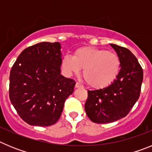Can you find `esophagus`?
Wrapping results in <instances>:
<instances>
[{
  "label": "esophagus",
  "instance_id": "obj_1",
  "mask_svg": "<svg viewBox=\"0 0 152 152\" xmlns=\"http://www.w3.org/2000/svg\"><path fill=\"white\" fill-rule=\"evenodd\" d=\"M75 88H84V86H83L82 84H80V83L77 82L76 83V84H75Z\"/></svg>",
  "mask_w": 152,
  "mask_h": 152
}]
</instances>
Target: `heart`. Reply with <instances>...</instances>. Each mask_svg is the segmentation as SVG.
I'll use <instances>...</instances> for the list:
<instances>
[{
    "mask_svg": "<svg viewBox=\"0 0 152 152\" xmlns=\"http://www.w3.org/2000/svg\"><path fill=\"white\" fill-rule=\"evenodd\" d=\"M61 68L67 76L78 75L81 69L88 85L101 89L116 80L120 70V60L115 53L106 49L86 46L77 49L73 56H64Z\"/></svg>",
    "mask_w": 152,
    "mask_h": 152,
    "instance_id": "1",
    "label": "heart"
}]
</instances>
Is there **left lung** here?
<instances>
[{
	"instance_id": "1",
	"label": "left lung",
	"mask_w": 152,
	"mask_h": 152,
	"mask_svg": "<svg viewBox=\"0 0 152 152\" xmlns=\"http://www.w3.org/2000/svg\"><path fill=\"white\" fill-rule=\"evenodd\" d=\"M120 60V71L113 82L103 89L88 91L84 109L91 121L109 123L125 117L140 95L143 70L128 49L110 44Z\"/></svg>"
}]
</instances>
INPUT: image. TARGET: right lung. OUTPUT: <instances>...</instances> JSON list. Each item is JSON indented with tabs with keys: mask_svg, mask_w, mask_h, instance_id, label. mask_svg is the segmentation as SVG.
I'll use <instances>...</instances> for the list:
<instances>
[{
	"mask_svg": "<svg viewBox=\"0 0 152 152\" xmlns=\"http://www.w3.org/2000/svg\"><path fill=\"white\" fill-rule=\"evenodd\" d=\"M59 42H42L24 49L10 74V100L19 116L31 126H49L59 119L75 86L61 75Z\"/></svg>",
	"mask_w": 152,
	"mask_h": 152,
	"instance_id": "add662e5",
	"label": "right lung"
}]
</instances>
